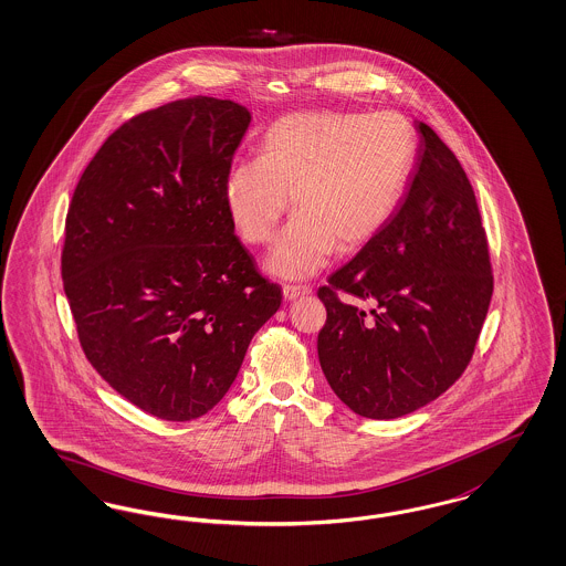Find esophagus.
<instances>
[{
    "instance_id": "1",
    "label": "esophagus",
    "mask_w": 566,
    "mask_h": 566,
    "mask_svg": "<svg viewBox=\"0 0 566 566\" xmlns=\"http://www.w3.org/2000/svg\"><path fill=\"white\" fill-rule=\"evenodd\" d=\"M308 293H311L308 285H283V297L287 302H293V300H297L302 295H308Z\"/></svg>"
}]
</instances>
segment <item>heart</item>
Returning <instances> with one entry per match:
<instances>
[{"instance_id":"1","label":"heart","mask_w":566,"mask_h":566,"mask_svg":"<svg viewBox=\"0 0 566 566\" xmlns=\"http://www.w3.org/2000/svg\"><path fill=\"white\" fill-rule=\"evenodd\" d=\"M417 133L398 112H295L262 137L260 160L231 168L224 200L243 241L273 239L292 196L295 219L266 269L308 279L339 252L375 238L398 210L412 175Z\"/></svg>"}]
</instances>
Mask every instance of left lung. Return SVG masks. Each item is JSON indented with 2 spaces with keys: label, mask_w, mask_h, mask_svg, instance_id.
<instances>
[{
  "label": "left lung",
  "mask_w": 566,
  "mask_h": 566,
  "mask_svg": "<svg viewBox=\"0 0 566 566\" xmlns=\"http://www.w3.org/2000/svg\"><path fill=\"white\" fill-rule=\"evenodd\" d=\"M398 212L318 287L327 323L318 360L331 389L366 419L410 415L439 398L473 358L493 293L473 187L429 125ZM376 304L370 315L338 300Z\"/></svg>",
  "instance_id": "left-lung-1"
}]
</instances>
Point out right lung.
<instances>
[{"label":"right lung","mask_w":566,"mask_h":566,"mask_svg":"<svg viewBox=\"0 0 566 566\" xmlns=\"http://www.w3.org/2000/svg\"><path fill=\"white\" fill-rule=\"evenodd\" d=\"M250 112L196 95L116 128L66 214L62 279L102 379L147 415L193 420L235 381L281 306L224 200Z\"/></svg>","instance_id":"obj_1"}]
</instances>
